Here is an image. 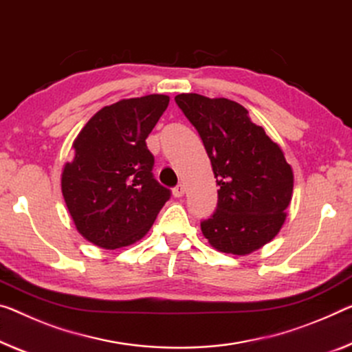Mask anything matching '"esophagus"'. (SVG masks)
Listing matches in <instances>:
<instances>
[{
	"mask_svg": "<svg viewBox=\"0 0 352 352\" xmlns=\"http://www.w3.org/2000/svg\"><path fill=\"white\" fill-rule=\"evenodd\" d=\"M184 193H186V186H184V184H179V186H176L175 188H173V197L175 198L184 197Z\"/></svg>",
	"mask_w": 352,
	"mask_h": 352,
	"instance_id": "obj_1",
	"label": "esophagus"
}]
</instances>
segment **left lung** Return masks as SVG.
Listing matches in <instances>:
<instances>
[{
    "label": "left lung",
    "instance_id": "left-lung-1",
    "mask_svg": "<svg viewBox=\"0 0 352 352\" xmlns=\"http://www.w3.org/2000/svg\"><path fill=\"white\" fill-rule=\"evenodd\" d=\"M197 129L219 184L217 210L201 221L203 236L221 253L245 256L274 239L293 198L294 173L280 146L225 97H175Z\"/></svg>",
    "mask_w": 352,
    "mask_h": 352
}]
</instances>
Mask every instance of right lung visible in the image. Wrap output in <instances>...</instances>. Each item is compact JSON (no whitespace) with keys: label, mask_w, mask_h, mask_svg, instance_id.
Masks as SVG:
<instances>
[{"label":"right lung","mask_w":352,"mask_h":352,"mask_svg":"<svg viewBox=\"0 0 352 352\" xmlns=\"http://www.w3.org/2000/svg\"><path fill=\"white\" fill-rule=\"evenodd\" d=\"M170 104L165 94L121 99L100 108L72 143L61 192L77 231L107 250L132 245L170 199L153 177L146 138Z\"/></svg>","instance_id":"add662e5"}]
</instances>
